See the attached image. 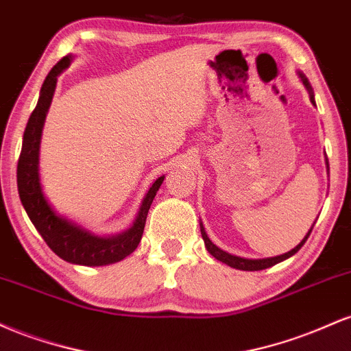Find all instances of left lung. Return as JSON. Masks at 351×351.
Here are the masks:
<instances>
[{
  "mask_svg": "<svg viewBox=\"0 0 351 351\" xmlns=\"http://www.w3.org/2000/svg\"><path fill=\"white\" fill-rule=\"evenodd\" d=\"M297 74H299V77L302 80V84H304V87L307 88V92H308V95H310V102H312L313 106H315V97H313V90H312V86H310L308 79L305 77V75L302 74V72H297ZM327 170H328V160H327ZM199 228H201V236H203L204 245H206L208 252L211 254V256L215 257V259L221 261V263L229 265V267L239 269V271H263V269L272 267V265L279 264V263H282V261H285V259H289V257H292L295 252H299V249L305 244V241L308 239L310 232H312L313 224H312V228L308 229V232H307V234H305L304 239H302L300 243L292 249V251H289V252H285V254H280V256H276V257H265V259H245V257L232 256V254L223 251V249L217 247L216 244H213V241L209 239L208 234H206V231H204L203 223H199Z\"/></svg>",
  "mask_w": 351,
  "mask_h": 351,
  "instance_id": "8db88e82",
  "label": "left lung"
}]
</instances>
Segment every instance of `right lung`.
Listing matches in <instances>:
<instances>
[{"mask_svg": "<svg viewBox=\"0 0 351 351\" xmlns=\"http://www.w3.org/2000/svg\"><path fill=\"white\" fill-rule=\"evenodd\" d=\"M72 59H74L72 54L60 59L44 80L41 92H39L38 106L31 114L26 130H24L16 176H18V193L23 206L46 244L66 263L95 267V265L119 263L135 251L142 239L148 209L152 206L156 191L162 186L165 175L153 181L140 204L134 224L119 234H95L74 221L67 219L66 216L59 215L52 208V204L44 196L41 176H39V150H41L43 127L51 107L58 77L62 74V71L71 66Z\"/></svg>", "mask_w": 351, "mask_h": 351, "instance_id": "1", "label": "right lung"}]
</instances>
